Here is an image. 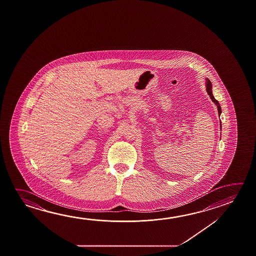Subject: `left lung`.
Returning <instances> with one entry per match:
<instances>
[{
	"label": "left lung",
	"instance_id": "8db88e82",
	"mask_svg": "<svg viewBox=\"0 0 256 256\" xmlns=\"http://www.w3.org/2000/svg\"><path fill=\"white\" fill-rule=\"evenodd\" d=\"M206 90H207V92L209 94L210 99L217 105V107H218V115H220V114H222V108H220V105L218 104V102L217 101V100L214 98V96H212V83H210V81L209 80H207V82H206ZM220 123H222V122H220ZM220 128H222V124H220Z\"/></svg>",
	"mask_w": 256,
	"mask_h": 256
}]
</instances>
